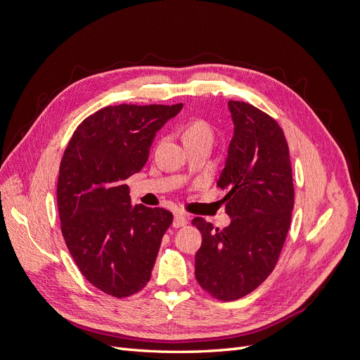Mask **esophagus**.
Wrapping results in <instances>:
<instances>
[{
	"mask_svg": "<svg viewBox=\"0 0 360 360\" xmlns=\"http://www.w3.org/2000/svg\"><path fill=\"white\" fill-rule=\"evenodd\" d=\"M188 224V217L184 216L183 213H176L174 214V222H172V226L174 228H181V226H184Z\"/></svg>",
	"mask_w": 360,
	"mask_h": 360,
	"instance_id": "1",
	"label": "esophagus"
}]
</instances>
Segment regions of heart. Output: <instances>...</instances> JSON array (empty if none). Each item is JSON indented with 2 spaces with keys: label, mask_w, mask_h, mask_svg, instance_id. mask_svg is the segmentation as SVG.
Instances as JSON below:
<instances>
[{
  "label": "heart",
  "mask_w": 360,
  "mask_h": 360,
  "mask_svg": "<svg viewBox=\"0 0 360 360\" xmlns=\"http://www.w3.org/2000/svg\"><path fill=\"white\" fill-rule=\"evenodd\" d=\"M183 139L184 143L198 139H213V127L209 122H205L202 118H192L184 124Z\"/></svg>",
  "instance_id": "heart-1"
}]
</instances>
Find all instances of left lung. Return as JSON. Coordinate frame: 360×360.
Listing matches in <instances>:
<instances>
[{"instance_id": "left-lung-1", "label": "left lung", "mask_w": 360, "mask_h": 360, "mask_svg": "<svg viewBox=\"0 0 360 360\" xmlns=\"http://www.w3.org/2000/svg\"><path fill=\"white\" fill-rule=\"evenodd\" d=\"M228 108L234 134L217 188L228 191L231 224L221 230L202 217L192 221L202 236L195 278L222 302L245 297L274 271L294 205L290 150L276 120L246 102Z\"/></svg>"}]
</instances>
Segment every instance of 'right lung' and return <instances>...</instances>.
Returning <instances> with one entry per match:
<instances>
[{
  "mask_svg": "<svg viewBox=\"0 0 360 360\" xmlns=\"http://www.w3.org/2000/svg\"><path fill=\"white\" fill-rule=\"evenodd\" d=\"M183 105L102 108L76 127L60 163L57 204L64 242L96 288L122 299L151 276L172 213L130 205L124 180L141 171L158 130Z\"/></svg>",
  "mask_w": 360,
  "mask_h": 360,
  "instance_id": "1",
  "label": "right lung"
}]
</instances>
